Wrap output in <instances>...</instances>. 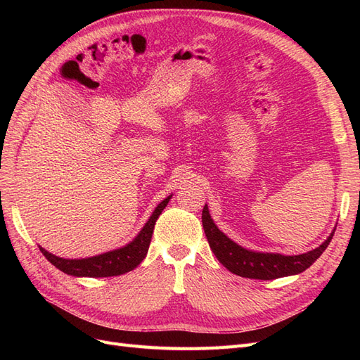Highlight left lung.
Listing matches in <instances>:
<instances>
[{
	"label": "left lung",
	"mask_w": 360,
	"mask_h": 360,
	"mask_svg": "<svg viewBox=\"0 0 360 360\" xmlns=\"http://www.w3.org/2000/svg\"><path fill=\"white\" fill-rule=\"evenodd\" d=\"M202 226L210 249L219 263L234 275L249 279H276L297 275L307 270L330 243L335 230L326 240L309 252L300 255H282L276 252H257L233 242L213 222L207 204L202 209Z\"/></svg>",
	"instance_id": "left-lung-1"
}]
</instances>
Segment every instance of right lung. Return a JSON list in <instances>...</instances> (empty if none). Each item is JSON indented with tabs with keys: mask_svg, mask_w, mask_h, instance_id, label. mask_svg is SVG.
Here are the masks:
<instances>
[{
	"mask_svg": "<svg viewBox=\"0 0 360 360\" xmlns=\"http://www.w3.org/2000/svg\"><path fill=\"white\" fill-rule=\"evenodd\" d=\"M171 197L172 195H169V197H167L160 204H158L155 212L151 213L148 221L143 228H141V231L135 236L132 242H129L127 245L118 249L108 250V252L89 258H61L48 252L45 248H39L49 263L64 271V274L72 276L108 278L127 274V271L136 269L146 258L158 217L160 216L162 210L167 207Z\"/></svg>",
	"mask_w": 360,
	"mask_h": 360,
	"instance_id": "1",
	"label": "right lung"
}]
</instances>
